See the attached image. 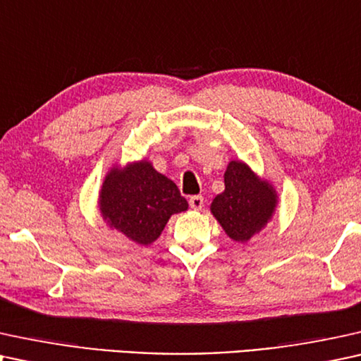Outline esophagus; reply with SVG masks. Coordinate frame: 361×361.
Returning a JSON list of instances; mask_svg holds the SVG:
<instances>
[{
  "instance_id": "obj_1",
  "label": "esophagus",
  "mask_w": 361,
  "mask_h": 361,
  "mask_svg": "<svg viewBox=\"0 0 361 361\" xmlns=\"http://www.w3.org/2000/svg\"><path fill=\"white\" fill-rule=\"evenodd\" d=\"M190 206H191V208H193V209L200 211V209L204 206V198H203V196H200V195L191 196V198H190Z\"/></svg>"
}]
</instances>
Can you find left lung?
Returning <instances> with one entry per match:
<instances>
[{
  "label": "left lung",
  "instance_id": "left-lung-1",
  "mask_svg": "<svg viewBox=\"0 0 361 361\" xmlns=\"http://www.w3.org/2000/svg\"><path fill=\"white\" fill-rule=\"evenodd\" d=\"M277 193L244 161H229L224 173V191L211 203V213L224 233L238 243H247L272 219Z\"/></svg>",
  "mask_w": 361,
  "mask_h": 361
}]
</instances>
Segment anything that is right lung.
<instances>
[{"mask_svg": "<svg viewBox=\"0 0 361 361\" xmlns=\"http://www.w3.org/2000/svg\"><path fill=\"white\" fill-rule=\"evenodd\" d=\"M99 209L110 228L130 241L148 246L160 238L171 214L188 209L170 178L158 173L150 161L114 166L99 193Z\"/></svg>", "mask_w": 361, "mask_h": 361, "instance_id": "obj_1", "label": "right lung"}]
</instances>
